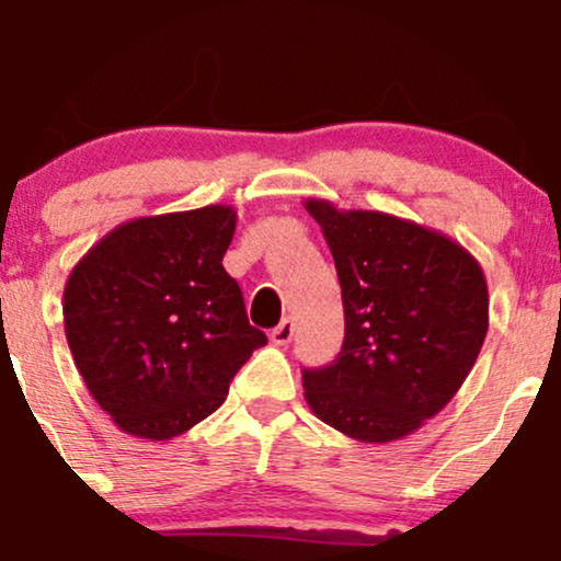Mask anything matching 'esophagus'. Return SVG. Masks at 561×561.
Instances as JSON below:
<instances>
[{
  "label": "esophagus",
  "instance_id": "esophagus-1",
  "mask_svg": "<svg viewBox=\"0 0 561 561\" xmlns=\"http://www.w3.org/2000/svg\"><path fill=\"white\" fill-rule=\"evenodd\" d=\"M293 334H295V321L289 317L282 319V324L274 327V330H272V343L287 345L289 340H293Z\"/></svg>",
  "mask_w": 561,
  "mask_h": 561
}]
</instances>
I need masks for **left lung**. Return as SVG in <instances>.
<instances>
[{
    "label": "left lung",
    "instance_id": "obj_1",
    "mask_svg": "<svg viewBox=\"0 0 561 561\" xmlns=\"http://www.w3.org/2000/svg\"><path fill=\"white\" fill-rule=\"evenodd\" d=\"M330 244L345 340L324 369L302 371L308 409L358 443L401 440L459 392L488 334V282L443 231L382 210L308 197Z\"/></svg>",
    "mask_w": 561,
    "mask_h": 561
}]
</instances>
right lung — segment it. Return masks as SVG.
<instances>
[{
	"instance_id": "right-lung-1",
	"label": "right lung",
	"mask_w": 561,
	"mask_h": 561,
	"mask_svg": "<svg viewBox=\"0 0 561 561\" xmlns=\"http://www.w3.org/2000/svg\"><path fill=\"white\" fill-rule=\"evenodd\" d=\"M234 227L231 205L131 218L68 274L62 321L76 369L126 435H184L266 345L221 263Z\"/></svg>"
}]
</instances>
